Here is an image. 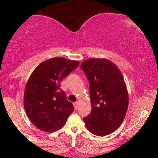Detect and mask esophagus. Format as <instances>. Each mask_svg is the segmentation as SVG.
Masks as SVG:
<instances>
[{
	"label": "esophagus",
	"mask_w": 158,
	"mask_h": 158,
	"mask_svg": "<svg viewBox=\"0 0 158 158\" xmlns=\"http://www.w3.org/2000/svg\"><path fill=\"white\" fill-rule=\"evenodd\" d=\"M73 106H74V108H75L76 110L78 109V107H79V102H76L73 103Z\"/></svg>",
	"instance_id": "esophagus-1"
}]
</instances>
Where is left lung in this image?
<instances>
[{
	"label": "left lung",
	"instance_id": "obj_1",
	"mask_svg": "<svg viewBox=\"0 0 158 158\" xmlns=\"http://www.w3.org/2000/svg\"><path fill=\"white\" fill-rule=\"evenodd\" d=\"M81 69L88 81L92 109L83 118L94 135L103 137L119 128L126 116L128 95L122 73L107 59H89Z\"/></svg>",
	"mask_w": 158,
	"mask_h": 158
}]
</instances>
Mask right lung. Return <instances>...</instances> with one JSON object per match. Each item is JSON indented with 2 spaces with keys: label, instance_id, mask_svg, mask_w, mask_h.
Here are the masks:
<instances>
[{
  "label": "right lung",
  "instance_id": "obj_1",
  "mask_svg": "<svg viewBox=\"0 0 158 158\" xmlns=\"http://www.w3.org/2000/svg\"><path fill=\"white\" fill-rule=\"evenodd\" d=\"M79 61L52 58L40 64L25 88L24 109L27 117L40 130H59L73 113L74 107L61 89V81L75 70Z\"/></svg>",
  "mask_w": 158,
  "mask_h": 158
}]
</instances>
